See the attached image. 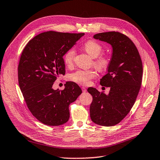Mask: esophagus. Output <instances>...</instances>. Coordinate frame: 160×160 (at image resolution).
I'll return each mask as SVG.
<instances>
[{"mask_svg": "<svg viewBox=\"0 0 160 160\" xmlns=\"http://www.w3.org/2000/svg\"><path fill=\"white\" fill-rule=\"evenodd\" d=\"M82 90L83 92H86V91H87V89L85 87H82Z\"/></svg>", "mask_w": 160, "mask_h": 160, "instance_id": "1", "label": "esophagus"}]
</instances>
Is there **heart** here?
I'll return each mask as SVG.
<instances>
[{
    "label": "heart",
    "mask_w": 160,
    "mask_h": 160,
    "mask_svg": "<svg viewBox=\"0 0 160 160\" xmlns=\"http://www.w3.org/2000/svg\"><path fill=\"white\" fill-rule=\"evenodd\" d=\"M84 50L91 56L95 58L93 64L99 71H105L110 63V57L107 55H99L102 51V46L95 40H89L84 45ZM76 50L74 48L67 50L63 55L64 63L67 66H71L74 62ZM95 69L89 70H77L68 76V79L72 82L81 85H88L91 80L97 76Z\"/></svg>",
    "instance_id": "heart-1"
}]
</instances>
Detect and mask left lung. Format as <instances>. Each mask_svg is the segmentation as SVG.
I'll list each match as a JSON object with an SVG mask.
<instances>
[{
  "instance_id": "obj_1",
  "label": "left lung",
  "mask_w": 160,
  "mask_h": 160,
  "mask_svg": "<svg viewBox=\"0 0 160 160\" xmlns=\"http://www.w3.org/2000/svg\"><path fill=\"white\" fill-rule=\"evenodd\" d=\"M93 38L112 46V55L108 72L100 80L101 86L110 88L109 93L88 89L93 97L90 117L96 124L113 126L128 115L136 101L142 83V60L134 43L122 33L101 32Z\"/></svg>"
}]
</instances>
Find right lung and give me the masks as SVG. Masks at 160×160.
<instances>
[{"mask_svg":"<svg viewBox=\"0 0 160 160\" xmlns=\"http://www.w3.org/2000/svg\"><path fill=\"white\" fill-rule=\"evenodd\" d=\"M84 33L47 31L27 44L18 65V82L31 114L47 126H57L69 119V105L82 93L73 82L63 90L52 86L59 74L65 75L63 55Z\"/></svg>","mask_w":160,"mask_h":160,"instance_id":"1","label":"right lung"}]
</instances>
